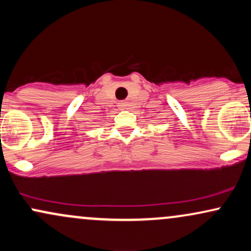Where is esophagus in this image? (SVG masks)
<instances>
[{"label": "esophagus", "instance_id": "esophagus-1", "mask_svg": "<svg viewBox=\"0 0 251 251\" xmlns=\"http://www.w3.org/2000/svg\"><path fill=\"white\" fill-rule=\"evenodd\" d=\"M119 107L124 109V108L126 107V103L125 102H119Z\"/></svg>", "mask_w": 251, "mask_h": 251}]
</instances>
